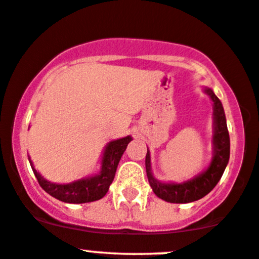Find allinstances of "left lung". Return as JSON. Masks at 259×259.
Instances as JSON below:
<instances>
[{"label":"left lung","instance_id":"left-lung-1","mask_svg":"<svg viewBox=\"0 0 259 259\" xmlns=\"http://www.w3.org/2000/svg\"><path fill=\"white\" fill-rule=\"evenodd\" d=\"M203 92L213 103V135H212V159L206 170L195 178L184 182H161L152 175L150 151L146 152L145 167L152 191L161 200L171 203H189L205 197L213 190L222 178L230 160V135L227 130L222 103L211 88L205 87Z\"/></svg>","mask_w":259,"mask_h":259}]
</instances>
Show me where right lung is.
Listing matches in <instances>:
<instances>
[{"instance_id": "right-lung-1", "label": "right lung", "mask_w": 259, "mask_h": 259, "mask_svg": "<svg viewBox=\"0 0 259 259\" xmlns=\"http://www.w3.org/2000/svg\"><path fill=\"white\" fill-rule=\"evenodd\" d=\"M132 140L133 138L130 135L111 140L105 146L104 152H103L99 172L88 176V178L75 180L69 184H56V182L48 181L34 168L31 157H28V160L40 187L47 194L67 203L93 202V201L104 197L108 192L109 186L115 176L119 161H120L124 151L126 150L127 144Z\"/></svg>"}]
</instances>
